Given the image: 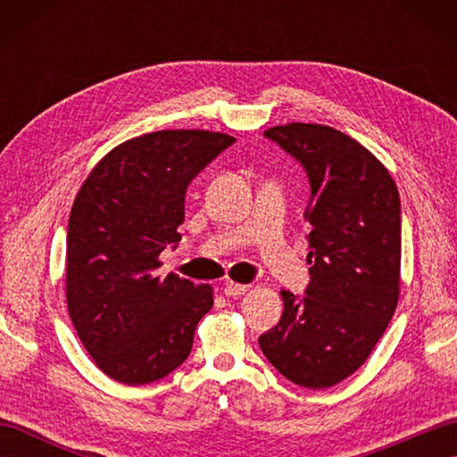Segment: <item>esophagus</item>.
I'll return each mask as SVG.
<instances>
[{"instance_id": "1", "label": "esophagus", "mask_w": 457, "mask_h": 457, "mask_svg": "<svg viewBox=\"0 0 457 457\" xmlns=\"http://www.w3.org/2000/svg\"><path fill=\"white\" fill-rule=\"evenodd\" d=\"M249 290V287L247 285H237V283H226L223 285V295L226 296H241V295H245Z\"/></svg>"}]
</instances>
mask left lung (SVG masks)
Listing matches in <instances>:
<instances>
[{
  "label": "left lung",
  "instance_id": "obj_1",
  "mask_svg": "<svg viewBox=\"0 0 457 457\" xmlns=\"http://www.w3.org/2000/svg\"><path fill=\"white\" fill-rule=\"evenodd\" d=\"M310 180L306 295L283 290V316L259 337L288 381L328 389L357 371L399 303L401 198L389 170L349 135L318 123L265 131Z\"/></svg>",
  "mask_w": 457,
  "mask_h": 457
}]
</instances>
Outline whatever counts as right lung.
<instances>
[{"instance_id": "obj_1", "label": "right lung", "mask_w": 457, "mask_h": 457, "mask_svg": "<svg viewBox=\"0 0 457 457\" xmlns=\"http://www.w3.org/2000/svg\"><path fill=\"white\" fill-rule=\"evenodd\" d=\"M234 141L204 129L145 133L105 154L76 194L68 314L94 363L115 381H159L190 355L212 287L174 273L161 278L159 255L180 241L188 184Z\"/></svg>"}]
</instances>
